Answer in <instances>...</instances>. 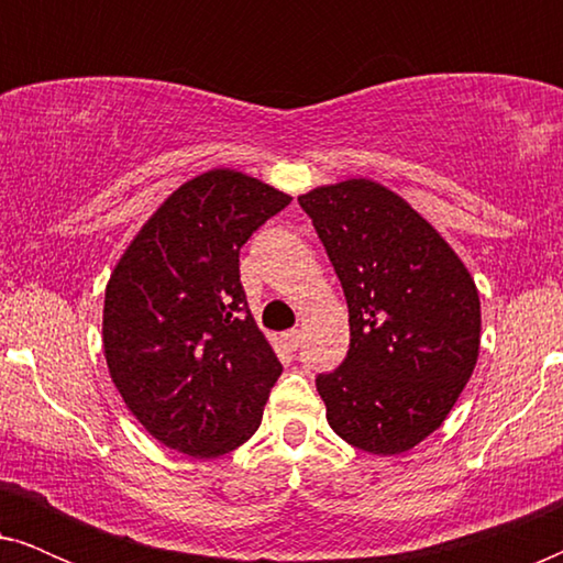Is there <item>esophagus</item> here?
<instances>
[{
	"label": "esophagus",
	"mask_w": 563,
	"mask_h": 563,
	"mask_svg": "<svg viewBox=\"0 0 563 563\" xmlns=\"http://www.w3.org/2000/svg\"><path fill=\"white\" fill-rule=\"evenodd\" d=\"M282 341H284V345H287L289 351H297L299 343H302V333H299V330H287V333L282 335Z\"/></svg>",
	"instance_id": "esophagus-1"
}]
</instances>
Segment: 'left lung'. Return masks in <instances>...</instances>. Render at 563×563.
Listing matches in <instances>:
<instances>
[{"label": "left lung", "instance_id": "8db88e82", "mask_svg": "<svg viewBox=\"0 0 563 563\" xmlns=\"http://www.w3.org/2000/svg\"><path fill=\"white\" fill-rule=\"evenodd\" d=\"M349 302L351 345L314 384L345 443L395 456L443 426L479 358V291L441 233L372 179L299 197Z\"/></svg>", "mask_w": 563, "mask_h": 563}]
</instances>
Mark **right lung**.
<instances>
[{"label": "right lung", "instance_id": "add662e5", "mask_svg": "<svg viewBox=\"0 0 563 563\" xmlns=\"http://www.w3.org/2000/svg\"><path fill=\"white\" fill-rule=\"evenodd\" d=\"M289 202L235 168L199 174L151 214L107 282V368L168 449L218 459L261 426L282 364L245 302L238 256Z\"/></svg>", "mask_w": 563, "mask_h": 563}]
</instances>
